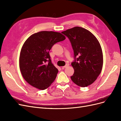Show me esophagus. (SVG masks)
Wrapping results in <instances>:
<instances>
[{
	"instance_id": "34e87169",
	"label": "esophagus",
	"mask_w": 121,
	"mask_h": 121,
	"mask_svg": "<svg viewBox=\"0 0 121 121\" xmlns=\"http://www.w3.org/2000/svg\"><path fill=\"white\" fill-rule=\"evenodd\" d=\"M69 64H67L66 65H65V66H64V67H62V69H65V68H67V67H68V66H69Z\"/></svg>"
}]
</instances>
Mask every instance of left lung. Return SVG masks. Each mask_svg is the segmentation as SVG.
Segmentation results:
<instances>
[{"mask_svg": "<svg viewBox=\"0 0 121 121\" xmlns=\"http://www.w3.org/2000/svg\"><path fill=\"white\" fill-rule=\"evenodd\" d=\"M69 38L74 51V60L71 65L74 73L73 82L85 87L92 84L100 74L103 55L96 38L86 29L75 27L61 32Z\"/></svg>", "mask_w": 121, "mask_h": 121, "instance_id": "left-lung-1", "label": "left lung"}]
</instances>
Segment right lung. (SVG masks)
I'll list each match as a JSON object with an SVG mask.
<instances>
[{
    "instance_id": "obj_1",
    "label": "right lung",
    "mask_w": 121,
    "mask_h": 121,
    "mask_svg": "<svg viewBox=\"0 0 121 121\" xmlns=\"http://www.w3.org/2000/svg\"><path fill=\"white\" fill-rule=\"evenodd\" d=\"M65 39L60 33L41 31L27 39L21 51L19 65L22 75L29 84L44 90L53 82L58 69L52 63L49 51Z\"/></svg>"
}]
</instances>
